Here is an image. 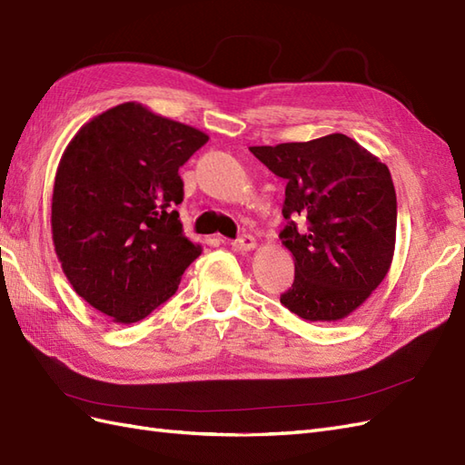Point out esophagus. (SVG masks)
<instances>
[{
	"label": "esophagus",
	"instance_id": "esophagus-1",
	"mask_svg": "<svg viewBox=\"0 0 465 465\" xmlns=\"http://www.w3.org/2000/svg\"><path fill=\"white\" fill-rule=\"evenodd\" d=\"M231 246L238 252H250V250L256 248V238L252 234H242L241 238H236V241L231 242Z\"/></svg>",
	"mask_w": 465,
	"mask_h": 465
}]
</instances>
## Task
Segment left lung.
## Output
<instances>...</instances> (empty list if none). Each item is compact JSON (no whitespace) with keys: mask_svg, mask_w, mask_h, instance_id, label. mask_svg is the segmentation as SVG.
Returning <instances> with one entry per match:
<instances>
[{"mask_svg":"<svg viewBox=\"0 0 465 465\" xmlns=\"http://www.w3.org/2000/svg\"><path fill=\"white\" fill-rule=\"evenodd\" d=\"M250 153L287 182L280 238L295 258V280L282 305L312 322L348 317L393 260L397 195L389 168L341 133Z\"/></svg>","mask_w":465,"mask_h":465,"instance_id":"8db88e82","label":"left lung"}]
</instances>
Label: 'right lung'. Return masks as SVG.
I'll list each match as a JSON object with an SVG mask.
<instances>
[{"label":"right lung","mask_w":465,"mask_h":465,"mask_svg":"<svg viewBox=\"0 0 465 465\" xmlns=\"http://www.w3.org/2000/svg\"><path fill=\"white\" fill-rule=\"evenodd\" d=\"M209 136L121 104L76 133L54 178L53 241L74 292L115 322L148 317L202 244L183 234V166Z\"/></svg>","instance_id":"right-lung-1"}]
</instances>
